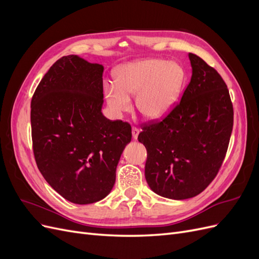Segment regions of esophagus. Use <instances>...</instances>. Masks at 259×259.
I'll list each match as a JSON object with an SVG mask.
<instances>
[{"label": "esophagus", "mask_w": 259, "mask_h": 259, "mask_svg": "<svg viewBox=\"0 0 259 259\" xmlns=\"http://www.w3.org/2000/svg\"><path fill=\"white\" fill-rule=\"evenodd\" d=\"M139 132H140V130L139 128H137V127H133L132 128V134H133V139H137L138 138V134H139Z\"/></svg>", "instance_id": "34e87169"}]
</instances>
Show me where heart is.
I'll return each instance as SVG.
<instances>
[{
	"label": "heart",
	"instance_id": "obj_1",
	"mask_svg": "<svg viewBox=\"0 0 259 259\" xmlns=\"http://www.w3.org/2000/svg\"><path fill=\"white\" fill-rule=\"evenodd\" d=\"M185 82V71L176 61L147 58L117 68L113 86L105 90L108 105L117 113L131 109V97L136 96V108L149 120L165 115L174 106Z\"/></svg>",
	"mask_w": 259,
	"mask_h": 259
}]
</instances>
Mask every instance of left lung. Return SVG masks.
<instances>
[{
	"label": "left lung",
	"instance_id": "left-lung-1",
	"mask_svg": "<svg viewBox=\"0 0 259 259\" xmlns=\"http://www.w3.org/2000/svg\"><path fill=\"white\" fill-rule=\"evenodd\" d=\"M191 80L182 100L161 121L145 124L146 180L161 197L185 200L201 193L221 168L233 127L229 91L216 70L189 53Z\"/></svg>",
	"mask_w": 259,
	"mask_h": 259
}]
</instances>
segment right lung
Masks as SVG:
<instances>
[{"label": "right lung", "instance_id": "add662e5", "mask_svg": "<svg viewBox=\"0 0 259 259\" xmlns=\"http://www.w3.org/2000/svg\"><path fill=\"white\" fill-rule=\"evenodd\" d=\"M104 67L69 55L45 73L31 100V134L37 168L62 198L75 204L112 190L121 154L132 139L127 122L108 120Z\"/></svg>", "mask_w": 259, "mask_h": 259}]
</instances>
